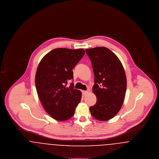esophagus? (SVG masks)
<instances>
[{"mask_svg":"<svg viewBox=\"0 0 159 159\" xmlns=\"http://www.w3.org/2000/svg\"><path fill=\"white\" fill-rule=\"evenodd\" d=\"M88 93V91H82V93H83V95H86L87 93Z\"/></svg>","mask_w":159,"mask_h":159,"instance_id":"34e87169","label":"esophagus"}]
</instances>
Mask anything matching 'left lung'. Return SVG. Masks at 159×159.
Wrapping results in <instances>:
<instances>
[{
  "label": "left lung",
  "mask_w": 159,
  "mask_h": 159,
  "mask_svg": "<svg viewBox=\"0 0 159 159\" xmlns=\"http://www.w3.org/2000/svg\"><path fill=\"white\" fill-rule=\"evenodd\" d=\"M95 76L92 92L97 102L89 109L92 116L107 121L117 114L125 97L127 81L124 68L119 58L106 47L86 49Z\"/></svg>",
  "instance_id": "1"
}]
</instances>
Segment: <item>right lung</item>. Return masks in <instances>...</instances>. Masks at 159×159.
Returning a JSON list of instances; mask_svg holds the SVG:
<instances>
[{
    "label": "right lung",
    "mask_w": 159,
    "mask_h": 159,
    "mask_svg": "<svg viewBox=\"0 0 159 159\" xmlns=\"http://www.w3.org/2000/svg\"><path fill=\"white\" fill-rule=\"evenodd\" d=\"M84 54L83 49L57 48L47 53L38 66L35 84L46 111L53 119L65 121L73 117L82 93L74 89L73 69Z\"/></svg>",
    "instance_id": "right-lung-1"
}]
</instances>
